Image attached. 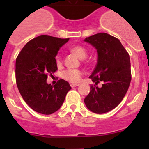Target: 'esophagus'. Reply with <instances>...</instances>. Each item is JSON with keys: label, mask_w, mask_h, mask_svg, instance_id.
I'll list each match as a JSON object with an SVG mask.
<instances>
[{"label": "esophagus", "mask_w": 149, "mask_h": 149, "mask_svg": "<svg viewBox=\"0 0 149 149\" xmlns=\"http://www.w3.org/2000/svg\"><path fill=\"white\" fill-rule=\"evenodd\" d=\"M79 85V84H70V86H71L72 88H73V87H76V86H78Z\"/></svg>", "instance_id": "34e87169"}]
</instances>
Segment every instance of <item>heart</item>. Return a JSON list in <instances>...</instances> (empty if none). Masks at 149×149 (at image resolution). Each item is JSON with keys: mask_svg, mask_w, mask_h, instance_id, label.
Listing matches in <instances>:
<instances>
[{"mask_svg": "<svg viewBox=\"0 0 149 149\" xmlns=\"http://www.w3.org/2000/svg\"><path fill=\"white\" fill-rule=\"evenodd\" d=\"M70 51L76 54L79 58L84 59L87 56V50L84 47L80 45H75L70 47ZM55 63L58 65H61L63 63L62 57L61 54H57L55 56ZM82 76H83V72L79 69H67L64 70L62 73L63 79L70 83L76 84L78 83L81 81Z\"/></svg>", "mask_w": 149, "mask_h": 149, "instance_id": "heart-1", "label": "heart"}]
</instances>
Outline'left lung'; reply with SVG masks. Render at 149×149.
I'll use <instances>...</instances> for the list:
<instances>
[{"label":"left lung","mask_w":149,"mask_h":149,"mask_svg":"<svg viewBox=\"0 0 149 149\" xmlns=\"http://www.w3.org/2000/svg\"><path fill=\"white\" fill-rule=\"evenodd\" d=\"M95 47L98 60L89 76L95 85L84 99L89 110L103 114L115 109L124 98L131 81L130 61L128 52L120 40L107 33H98L84 40ZM101 82L103 86H95Z\"/></svg>","instance_id":"8db88e82"}]
</instances>
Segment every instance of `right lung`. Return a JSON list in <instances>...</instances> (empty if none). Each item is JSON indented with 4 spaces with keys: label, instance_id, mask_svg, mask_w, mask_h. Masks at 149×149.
I'll use <instances>...</instances> for the list:
<instances>
[{
    "label": "right lung",
    "instance_id": "add662e5",
    "mask_svg": "<svg viewBox=\"0 0 149 149\" xmlns=\"http://www.w3.org/2000/svg\"><path fill=\"white\" fill-rule=\"evenodd\" d=\"M69 38L40 35L29 41L16 61V81L22 98L37 112L50 115L61 108L68 82L60 79L55 85L47 84L48 75L58 70L55 56Z\"/></svg>",
    "mask_w": 149,
    "mask_h": 149
}]
</instances>
